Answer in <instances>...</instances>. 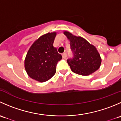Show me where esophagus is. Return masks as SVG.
<instances>
[{
    "instance_id": "obj_1",
    "label": "esophagus",
    "mask_w": 121,
    "mask_h": 121,
    "mask_svg": "<svg viewBox=\"0 0 121 121\" xmlns=\"http://www.w3.org/2000/svg\"><path fill=\"white\" fill-rule=\"evenodd\" d=\"M62 56H63V58H64V59H65V58H66V57H67V54H66V53H63V54H62Z\"/></svg>"
}]
</instances>
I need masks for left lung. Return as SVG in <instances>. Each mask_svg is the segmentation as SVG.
Returning <instances> with one entry per match:
<instances>
[{"instance_id": "1", "label": "left lung", "mask_w": 121, "mask_h": 121, "mask_svg": "<svg viewBox=\"0 0 121 121\" xmlns=\"http://www.w3.org/2000/svg\"><path fill=\"white\" fill-rule=\"evenodd\" d=\"M64 34L69 40L71 50L74 55L73 58L67 60L72 71L86 76L98 69L101 58L95 47L84 38L74 36L68 31H64Z\"/></svg>"}]
</instances>
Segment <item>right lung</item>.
<instances>
[{
	"label": "right lung",
	"instance_id": "obj_1",
	"mask_svg": "<svg viewBox=\"0 0 121 121\" xmlns=\"http://www.w3.org/2000/svg\"><path fill=\"white\" fill-rule=\"evenodd\" d=\"M56 32L40 36L30 46L24 60V67L28 75L40 82L53 77L56 72L57 63L61 55L53 47Z\"/></svg>",
	"mask_w": 121,
	"mask_h": 121
}]
</instances>
